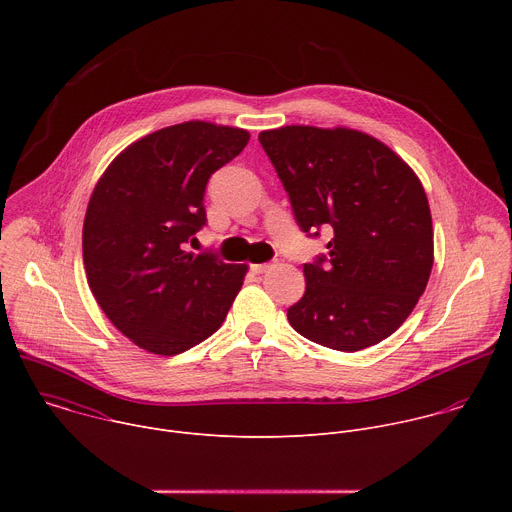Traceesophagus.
Listing matches in <instances>:
<instances>
[{"mask_svg": "<svg viewBox=\"0 0 512 512\" xmlns=\"http://www.w3.org/2000/svg\"><path fill=\"white\" fill-rule=\"evenodd\" d=\"M271 265L269 263H257V265H251V271L253 273H263V271H267Z\"/></svg>", "mask_w": 512, "mask_h": 512, "instance_id": "34e87169", "label": "esophagus"}]
</instances>
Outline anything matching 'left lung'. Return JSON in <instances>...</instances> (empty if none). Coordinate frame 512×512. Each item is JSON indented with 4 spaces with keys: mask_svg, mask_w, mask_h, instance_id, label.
I'll use <instances>...</instances> for the list:
<instances>
[{
    "mask_svg": "<svg viewBox=\"0 0 512 512\" xmlns=\"http://www.w3.org/2000/svg\"><path fill=\"white\" fill-rule=\"evenodd\" d=\"M294 210L326 255L304 265L306 291L287 310L298 334L356 352L389 338L413 312L433 265L431 212L413 170L354 129L287 125L261 131Z\"/></svg>",
    "mask_w": 512,
    "mask_h": 512,
    "instance_id": "1",
    "label": "left lung"
}]
</instances>
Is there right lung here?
<instances>
[{"mask_svg": "<svg viewBox=\"0 0 512 512\" xmlns=\"http://www.w3.org/2000/svg\"><path fill=\"white\" fill-rule=\"evenodd\" d=\"M249 141L245 129L186 121L141 137L101 176L83 227V261L101 310L133 344L180 354L225 322L247 273L188 253L206 225L208 178Z\"/></svg>", "mask_w": 512, "mask_h": 512, "instance_id": "obj_1", "label": "right lung"}]
</instances>
